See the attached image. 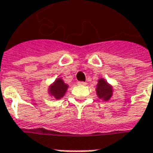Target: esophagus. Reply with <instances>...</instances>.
<instances>
[{
    "label": "esophagus",
    "instance_id": "34e87169",
    "mask_svg": "<svg viewBox=\"0 0 153 153\" xmlns=\"http://www.w3.org/2000/svg\"><path fill=\"white\" fill-rule=\"evenodd\" d=\"M77 84H78V85H83V86H84V85H86L87 83L85 82H78Z\"/></svg>",
    "mask_w": 153,
    "mask_h": 153
}]
</instances>
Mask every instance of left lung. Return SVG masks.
I'll return each instance as SVG.
<instances>
[{
    "instance_id": "left-lung-1",
    "label": "left lung",
    "mask_w": 153,
    "mask_h": 153,
    "mask_svg": "<svg viewBox=\"0 0 153 153\" xmlns=\"http://www.w3.org/2000/svg\"><path fill=\"white\" fill-rule=\"evenodd\" d=\"M96 91L99 98L103 99L104 101L109 100L112 96V87L102 78L98 81Z\"/></svg>"
}]
</instances>
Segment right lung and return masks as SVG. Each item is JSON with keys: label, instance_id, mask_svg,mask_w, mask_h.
I'll return each mask as SVG.
<instances>
[{"label": "right lung", "instance_id": "right-lung-1", "mask_svg": "<svg viewBox=\"0 0 153 153\" xmlns=\"http://www.w3.org/2000/svg\"><path fill=\"white\" fill-rule=\"evenodd\" d=\"M68 86L61 78L56 79L55 82L49 87V93L53 96L56 99L62 97L66 93Z\"/></svg>", "mask_w": 153, "mask_h": 153}]
</instances>
